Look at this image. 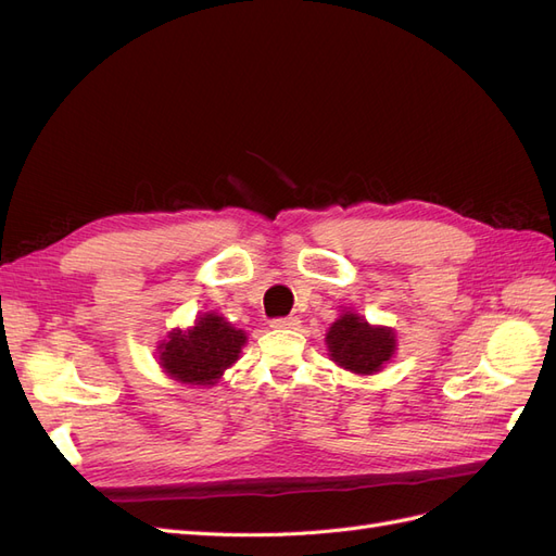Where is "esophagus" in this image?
Wrapping results in <instances>:
<instances>
[{"label": "esophagus", "mask_w": 556, "mask_h": 556, "mask_svg": "<svg viewBox=\"0 0 556 556\" xmlns=\"http://www.w3.org/2000/svg\"><path fill=\"white\" fill-rule=\"evenodd\" d=\"M271 325L274 329H296L299 327V317H276V319H271Z\"/></svg>", "instance_id": "34e87169"}]
</instances>
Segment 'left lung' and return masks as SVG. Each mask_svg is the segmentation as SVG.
Segmentation results:
<instances>
[{
	"mask_svg": "<svg viewBox=\"0 0 556 556\" xmlns=\"http://www.w3.org/2000/svg\"><path fill=\"white\" fill-rule=\"evenodd\" d=\"M329 357L352 374L371 376L392 359L396 336L387 327H374L357 313L345 311L327 331Z\"/></svg>",
	"mask_w": 556,
	"mask_h": 556,
	"instance_id": "1",
	"label": "left lung"
}]
</instances>
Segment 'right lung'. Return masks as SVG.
<instances>
[{"label": "right lung", "instance_id": "obj_1", "mask_svg": "<svg viewBox=\"0 0 556 556\" xmlns=\"http://www.w3.org/2000/svg\"><path fill=\"white\" fill-rule=\"evenodd\" d=\"M248 336L231 327L223 315H201L194 327L174 329L160 345V366L185 384L211 387L239 359Z\"/></svg>", "mask_w": 556, "mask_h": 556}]
</instances>
